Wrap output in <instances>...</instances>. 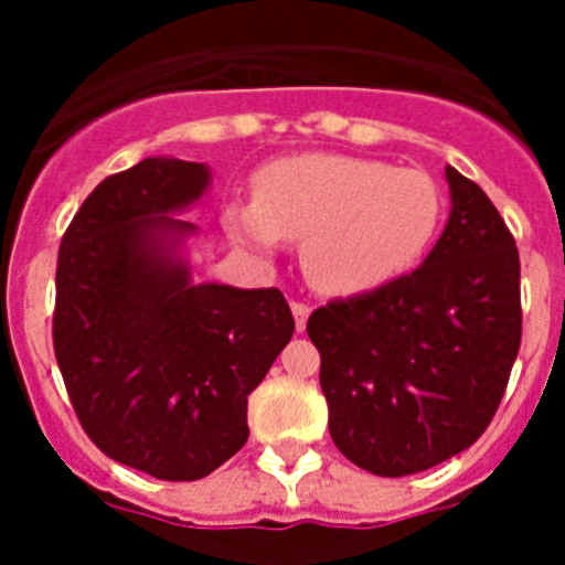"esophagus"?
I'll list each match as a JSON object with an SVG mask.
<instances>
[{
	"label": "esophagus",
	"mask_w": 565,
	"mask_h": 565,
	"mask_svg": "<svg viewBox=\"0 0 565 565\" xmlns=\"http://www.w3.org/2000/svg\"><path fill=\"white\" fill-rule=\"evenodd\" d=\"M292 315H295V324H298V330H303L306 319L311 315V306L303 303V300H292Z\"/></svg>",
	"instance_id": "34e87169"
}]
</instances>
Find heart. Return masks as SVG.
Here are the masks:
<instances>
[{
  "mask_svg": "<svg viewBox=\"0 0 565 565\" xmlns=\"http://www.w3.org/2000/svg\"><path fill=\"white\" fill-rule=\"evenodd\" d=\"M256 193L226 213L232 235L259 250L306 237V273L335 295L369 292L413 270L443 218L435 177L374 158H284L262 169Z\"/></svg>",
  "mask_w": 565,
  "mask_h": 565,
  "instance_id": "1",
  "label": "heart"
}]
</instances>
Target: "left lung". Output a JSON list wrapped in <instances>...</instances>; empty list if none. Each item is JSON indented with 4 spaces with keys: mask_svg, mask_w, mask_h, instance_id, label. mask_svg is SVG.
<instances>
[{
    "mask_svg": "<svg viewBox=\"0 0 565 565\" xmlns=\"http://www.w3.org/2000/svg\"><path fill=\"white\" fill-rule=\"evenodd\" d=\"M451 215L424 265L311 311L328 429L352 465L398 478L492 424L522 341L520 250L487 193L446 169Z\"/></svg>",
    "mask_w": 565,
    "mask_h": 565,
    "instance_id": "8db88e82",
    "label": "left lung"
}]
</instances>
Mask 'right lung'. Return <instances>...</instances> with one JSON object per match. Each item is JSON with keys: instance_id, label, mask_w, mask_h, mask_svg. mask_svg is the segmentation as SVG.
<instances>
[{"instance_id": "obj_1", "label": "right lung", "mask_w": 565, "mask_h": 565, "mask_svg": "<svg viewBox=\"0 0 565 565\" xmlns=\"http://www.w3.org/2000/svg\"><path fill=\"white\" fill-rule=\"evenodd\" d=\"M202 163L145 158L106 177L56 256L54 355L78 424L108 459L196 481L248 440V396L292 339L281 289L191 284L167 213L207 188Z\"/></svg>"}]
</instances>
